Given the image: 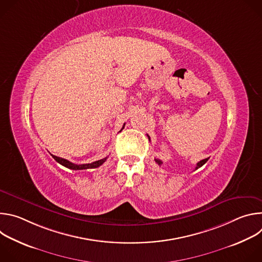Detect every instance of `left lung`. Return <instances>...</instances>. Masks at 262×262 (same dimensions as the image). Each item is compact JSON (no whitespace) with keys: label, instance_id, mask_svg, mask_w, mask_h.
<instances>
[{"label":"left lung","instance_id":"obj_1","mask_svg":"<svg viewBox=\"0 0 262 262\" xmlns=\"http://www.w3.org/2000/svg\"><path fill=\"white\" fill-rule=\"evenodd\" d=\"M147 136H148V135H147ZM148 139L150 140V137L148 136ZM207 161H208V158H207V159H204V160H202V161H200L199 163H197V166H196V169H195V170H197L198 168L202 167V166H203V165H204V164H205ZM156 162H157V164H158L159 166H161V165L163 164V163H162V161H160V160H158V159H156Z\"/></svg>","mask_w":262,"mask_h":262}]
</instances>
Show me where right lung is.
Instances as JSON below:
<instances>
[{"instance_id":"1","label":"right lung","mask_w":262,"mask_h":262,"mask_svg":"<svg viewBox=\"0 0 262 262\" xmlns=\"http://www.w3.org/2000/svg\"><path fill=\"white\" fill-rule=\"evenodd\" d=\"M124 125H125V123L123 124V127L121 128V130L124 128ZM121 130H120V132H121ZM52 157H53V158L56 160V162H58L60 165L66 167V168H68V169H71V170H85V169L97 168V167L101 166V165L106 161V159H107V158H104V159H102V160L95 161V162H93V163H91V164L77 165V164H73V163H71V162H69V161H67V160H65V159H62V158H59V157H56V156H53V155H52Z\"/></svg>"}]
</instances>
